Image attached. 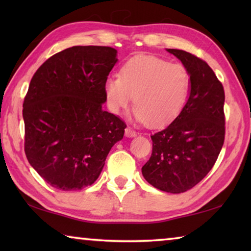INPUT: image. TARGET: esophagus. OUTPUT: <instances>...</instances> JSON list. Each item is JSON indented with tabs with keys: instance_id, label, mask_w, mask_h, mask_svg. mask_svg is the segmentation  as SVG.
Returning a JSON list of instances; mask_svg holds the SVG:
<instances>
[{
	"instance_id": "obj_1",
	"label": "esophagus",
	"mask_w": 251,
	"mask_h": 251,
	"mask_svg": "<svg viewBox=\"0 0 251 251\" xmlns=\"http://www.w3.org/2000/svg\"><path fill=\"white\" fill-rule=\"evenodd\" d=\"M125 135L126 137H135V136L137 135V133H136L133 128H130V127H127L125 129Z\"/></svg>"
}]
</instances>
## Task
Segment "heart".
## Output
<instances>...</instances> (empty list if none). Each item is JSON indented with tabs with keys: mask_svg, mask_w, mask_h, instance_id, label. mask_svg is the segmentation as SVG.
<instances>
[{
	"mask_svg": "<svg viewBox=\"0 0 251 251\" xmlns=\"http://www.w3.org/2000/svg\"><path fill=\"white\" fill-rule=\"evenodd\" d=\"M192 87V76L181 63L138 55L127 61L121 76L109 75L104 93L109 109L121 114L131 100L133 117L139 123L164 126L173 122L185 107Z\"/></svg>",
	"mask_w": 251,
	"mask_h": 251,
	"instance_id": "heart-1",
	"label": "heart"
}]
</instances>
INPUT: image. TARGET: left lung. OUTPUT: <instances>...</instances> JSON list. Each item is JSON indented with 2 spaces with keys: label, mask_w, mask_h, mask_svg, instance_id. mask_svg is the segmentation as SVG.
Wrapping results in <instances>:
<instances>
[{
  "label": "left lung",
  "mask_w": 251,
  "mask_h": 251,
  "mask_svg": "<svg viewBox=\"0 0 251 251\" xmlns=\"http://www.w3.org/2000/svg\"><path fill=\"white\" fill-rule=\"evenodd\" d=\"M166 50L188 69L192 87L179 115L151 136L152 152L142 174L155 188L179 194L196 186L218 158L225 139V92L205 61L181 50Z\"/></svg>",
  "instance_id": "8db88e82"
}]
</instances>
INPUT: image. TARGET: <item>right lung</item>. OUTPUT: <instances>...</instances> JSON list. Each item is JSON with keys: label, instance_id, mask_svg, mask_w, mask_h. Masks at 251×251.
<instances>
[{"label": "right lung", "instance_id": "right-lung-1", "mask_svg": "<svg viewBox=\"0 0 251 251\" xmlns=\"http://www.w3.org/2000/svg\"><path fill=\"white\" fill-rule=\"evenodd\" d=\"M108 46H73L53 55L32 77L23 103L25 154L54 188L91 186L126 124L101 106L117 63Z\"/></svg>", "mask_w": 251, "mask_h": 251}]
</instances>
